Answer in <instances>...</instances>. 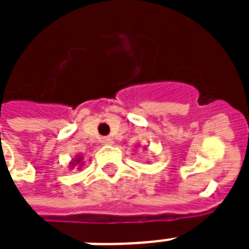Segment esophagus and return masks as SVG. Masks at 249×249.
I'll return each mask as SVG.
<instances>
[{
    "label": "esophagus",
    "instance_id": "obj_1",
    "mask_svg": "<svg viewBox=\"0 0 249 249\" xmlns=\"http://www.w3.org/2000/svg\"><path fill=\"white\" fill-rule=\"evenodd\" d=\"M102 143H105V144L112 143V140H111V137H103V138H102Z\"/></svg>",
    "mask_w": 249,
    "mask_h": 249
}]
</instances>
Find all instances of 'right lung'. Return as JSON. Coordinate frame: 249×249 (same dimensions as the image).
<instances>
[{
    "label": "right lung",
    "mask_w": 249,
    "mask_h": 249,
    "mask_svg": "<svg viewBox=\"0 0 249 249\" xmlns=\"http://www.w3.org/2000/svg\"><path fill=\"white\" fill-rule=\"evenodd\" d=\"M79 161H80V160H77V163H79Z\"/></svg>",
    "instance_id": "1"
}]
</instances>
